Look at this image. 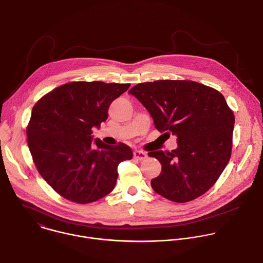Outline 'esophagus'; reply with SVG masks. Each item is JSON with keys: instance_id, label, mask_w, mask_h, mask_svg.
<instances>
[{"instance_id": "1", "label": "esophagus", "mask_w": 263, "mask_h": 263, "mask_svg": "<svg viewBox=\"0 0 263 263\" xmlns=\"http://www.w3.org/2000/svg\"><path fill=\"white\" fill-rule=\"evenodd\" d=\"M134 157L139 160V161H142V160H145L147 158V155L141 151H134Z\"/></svg>"}]
</instances>
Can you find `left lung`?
Listing matches in <instances>:
<instances>
[{
  "label": "left lung",
  "instance_id": "8db88e82",
  "mask_svg": "<svg viewBox=\"0 0 263 263\" xmlns=\"http://www.w3.org/2000/svg\"><path fill=\"white\" fill-rule=\"evenodd\" d=\"M148 110L167 138L176 135L172 152H149L162 165L152 179L162 197L186 203L208 192L227 167L233 148L235 115L214 88L186 80L140 83L129 91Z\"/></svg>",
  "mask_w": 263,
  "mask_h": 263
}]
</instances>
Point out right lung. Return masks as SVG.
Here are the masks:
<instances>
[{"label": "right lung", "instance_id": "right-lung-1", "mask_svg": "<svg viewBox=\"0 0 263 263\" xmlns=\"http://www.w3.org/2000/svg\"><path fill=\"white\" fill-rule=\"evenodd\" d=\"M130 84L71 82L36 101L26 127L27 144L36 170L62 198L89 204L108 195L118 179V166L131 160L125 143H92V128L107 119L110 103Z\"/></svg>", "mask_w": 263, "mask_h": 263}]
</instances>
